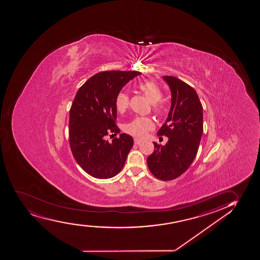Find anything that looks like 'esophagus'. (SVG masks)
Listing matches in <instances>:
<instances>
[{
    "label": "esophagus",
    "mask_w": 260,
    "mask_h": 260,
    "mask_svg": "<svg viewBox=\"0 0 260 260\" xmlns=\"http://www.w3.org/2000/svg\"><path fill=\"white\" fill-rule=\"evenodd\" d=\"M142 142V141L141 140H140V139H137V138H135V144H136V145H140V144Z\"/></svg>",
    "instance_id": "1"
}]
</instances>
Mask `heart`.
Masks as SVG:
<instances>
[{"mask_svg": "<svg viewBox=\"0 0 260 260\" xmlns=\"http://www.w3.org/2000/svg\"><path fill=\"white\" fill-rule=\"evenodd\" d=\"M138 87L146 95V98L148 99V101L153 104V111L156 114H162L164 108L162 104H158V102L161 100L163 94L158 84L155 81H146L140 84ZM128 95L125 92H119L115 99L117 111L119 113L125 112V109L128 108ZM152 127L153 123L152 119L147 117H137L125 124L124 129L129 135L135 137L143 138Z\"/></svg>", "mask_w": 260, "mask_h": 260, "instance_id": "heart-1", "label": "heart"}]
</instances>
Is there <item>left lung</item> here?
<instances>
[{
  "label": "left lung",
  "instance_id": "8db88e82",
  "mask_svg": "<svg viewBox=\"0 0 260 260\" xmlns=\"http://www.w3.org/2000/svg\"><path fill=\"white\" fill-rule=\"evenodd\" d=\"M170 87L171 108L166 122L158 131L168 141L154 144L147 158L151 173L158 179L172 180L188 169L197 155L203 133V107L196 91L174 76H163Z\"/></svg>",
  "mask_w": 260,
  "mask_h": 260
}]
</instances>
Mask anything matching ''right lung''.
I'll list each match as a JSON object with an SVG mask.
<instances>
[{
    "instance_id": "add662e5",
    "label": "right lung",
    "mask_w": 260,
    "mask_h": 260,
    "mask_svg": "<svg viewBox=\"0 0 260 260\" xmlns=\"http://www.w3.org/2000/svg\"><path fill=\"white\" fill-rule=\"evenodd\" d=\"M141 75L138 71L101 72L78 90L69 112V143L75 160L91 176L110 179L125 165L133 138L120 134L109 142L107 136L119 133L115 124L117 94Z\"/></svg>"
}]
</instances>
